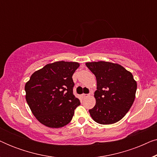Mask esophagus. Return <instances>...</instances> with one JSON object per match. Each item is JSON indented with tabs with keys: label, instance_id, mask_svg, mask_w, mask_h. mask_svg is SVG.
Wrapping results in <instances>:
<instances>
[{
	"label": "esophagus",
	"instance_id": "obj_1",
	"mask_svg": "<svg viewBox=\"0 0 157 157\" xmlns=\"http://www.w3.org/2000/svg\"><path fill=\"white\" fill-rule=\"evenodd\" d=\"M81 96H82V97H83V98H86V97H88V96H89V94H83L82 95H81Z\"/></svg>",
	"mask_w": 157,
	"mask_h": 157
}]
</instances>
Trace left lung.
Returning a JSON list of instances; mask_svg holds the SVG:
<instances>
[{
    "label": "left lung",
    "instance_id": "obj_1",
    "mask_svg": "<svg viewBox=\"0 0 157 157\" xmlns=\"http://www.w3.org/2000/svg\"><path fill=\"white\" fill-rule=\"evenodd\" d=\"M86 65L97 81V90L94 93L96 105L89 109L92 119L100 124L120 121L135 99L137 84L132 73L110 62H89Z\"/></svg>",
    "mask_w": 157,
    "mask_h": 157
}]
</instances>
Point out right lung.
<instances>
[{
    "label": "right lung",
    "mask_w": 157,
    "mask_h": 157,
    "mask_svg": "<svg viewBox=\"0 0 157 157\" xmlns=\"http://www.w3.org/2000/svg\"><path fill=\"white\" fill-rule=\"evenodd\" d=\"M79 63L56 61L34 72L25 83V99L38 121L51 128H60L71 121L81 104L73 94L72 76Z\"/></svg>",
    "instance_id": "right-lung-1"
}]
</instances>
